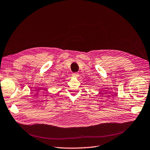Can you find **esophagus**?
Listing matches in <instances>:
<instances>
[{"label": "esophagus", "mask_w": 150, "mask_h": 150, "mask_svg": "<svg viewBox=\"0 0 150 150\" xmlns=\"http://www.w3.org/2000/svg\"><path fill=\"white\" fill-rule=\"evenodd\" d=\"M79 76V74L78 73H73L72 74V76L73 77H75V78H77Z\"/></svg>", "instance_id": "esophagus-1"}]
</instances>
